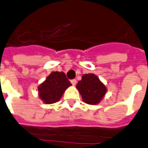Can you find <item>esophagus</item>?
<instances>
[{
	"label": "esophagus",
	"mask_w": 148,
	"mask_h": 148,
	"mask_svg": "<svg viewBox=\"0 0 148 148\" xmlns=\"http://www.w3.org/2000/svg\"><path fill=\"white\" fill-rule=\"evenodd\" d=\"M71 84H72V85H76V84H77V80H76V79L71 80Z\"/></svg>",
	"instance_id": "1"
}]
</instances>
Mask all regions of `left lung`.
I'll return each mask as SVG.
<instances>
[{
  "label": "left lung",
  "instance_id": "8db88e82",
  "mask_svg": "<svg viewBox=\"0 0 148 148\" xmlns=\"http://www.w3.org/2000/svg\"><path fill=\"white\" fill-rule=\"evenodd\" d=\"M76 88L83 101L90 105L99 103L108 90L106 85L94 74H84Z\"/></svg>",
  "mask_w": 148,
  "mask_h": 148
}]
</instances>
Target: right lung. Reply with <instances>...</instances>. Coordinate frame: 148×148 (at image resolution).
<instances>
[{"instance_id": "right-lung-1", "label": "right lung", "mask_w": 148, "mask_h": 148, "mask_svg": "<svg viewBox=\"0 0 148 148\" xmlns=\"http://www.w3.org/2000/svg\"><path fill=\"white\" fill-rule=\"evenodd\" d=\"M71 85L63 72L53 71L38 85V96L45 103L52 104L61 99L66 89Z\"/></svg>"}]
</instances>
